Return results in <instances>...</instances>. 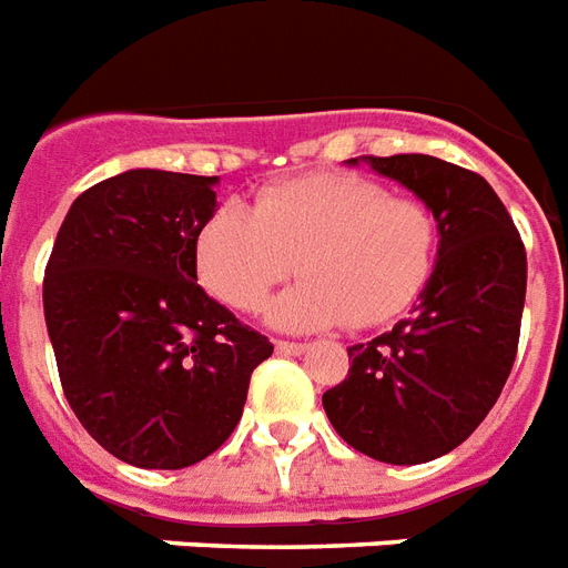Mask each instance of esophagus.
Wrapping results in <instances>:
<instances>
[{"instance_id": "esophagus-1", "label": "esophagus", "mask_w": 568, "mask_h": 568, "mask_svg": "<svg viewBox=\"0 0 568 568\" xmlns=\"http://www.w3.org/2000/svg\"><path fill=\"white\" fill-rule=\"evenodd\" d=\"M306 343H288V339H276V352L280 355H304L306 352Z\"/></svg>"}]
</instances>
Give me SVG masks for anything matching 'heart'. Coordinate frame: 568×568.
Here are the masks:
<instances>
[{"mask_svg":"<svg viewBox=\"0 0 568 568\" xmlns=\"http://www.w3.org/2000/svg\"><path fill=\"white\" fill-rule=\"evenodd\" d=\"M436 220L376 180L318 174L225 201L195 237V267L222 304L255 313L288 273L304 280L267 306L280 331L376 327L415 304L434 273Z\"/></svg>","mask_w":568,"mask_h":568,"instance_id":"obj_1","label":"heart"}]
</instances>
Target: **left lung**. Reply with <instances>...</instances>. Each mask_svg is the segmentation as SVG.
I'll return each instance as SVG.
<instances>
[{
	"instance_id": "1",
	"label": "left lung",
	"mask_w": 568,
	"mask_h": 568,
	"mask_svg": "<svg viewBox=\"0 0 568 568\" xmlns=\"http://www.w3.org/2000/svg\"><path fill=\"white\" fill-rule=\"evenodd\" d=\"M361 162L434 213L439 246L413 316L348 348V376L322 394V406L361 455L427 464L464 443L506 385L527 252L497 192L473 171L424 153L348 159Z\"/></svg>"
}]
</instances>
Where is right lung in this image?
Wrapping results in <instances>:
<instances>
[{
    "instance_id": "right-lung-1",
    "label": "right lung",
    "mask_w": 568,
    "mask_h": 568,
    "mask_svg": "<svg viewBox=\"0 0 568 568\" xmlns=\"http://www.w3.org/2000/svg\"><path fill=\"white\" fill-rule=\"evenodd\" d=\"M216 178L132 168L74 199L44 271L65 400L104 452L183 469L237 427L273 346L199 285Z\"/></svg>"
}]
</instances>
